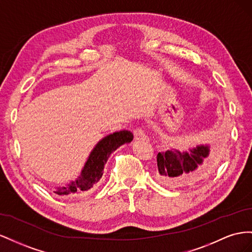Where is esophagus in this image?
<instances>
[{"label":"esophagus","instance_id":"esophagus-1","mask_svg":"<svg viewBox=\"0 0 252 252\" xmlns=\"http://www.w3.org/2000/svg\"><path fill=\"white\" fill-rule=\"evenodd\" d=\"M146 137H147V135H146V132H145V130H143V128H141V127L135 128V130H134L135 140H141V139H145Z\"/></svg>","mask_w":252,"mask_h":252}]
</instances>
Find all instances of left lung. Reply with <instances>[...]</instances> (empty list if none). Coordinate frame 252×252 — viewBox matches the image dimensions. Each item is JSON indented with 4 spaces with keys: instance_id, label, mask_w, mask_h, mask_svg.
I'll return each mask as SVG.
<instances>
[{
    "instance_id": "1",
    "label": "left lung",
    "mask_w": 252,
    "mask_h": 252,
    "mask_svg": "<svg viewBox=\"0 0 252 252\" xmlns=\"http://www.w3.org/2000/svg\"><path fill=\"white\" fill-rule=\"evenodd\" d=\"M209 145H198L187 151L170 149L157 154L156 178L163 186L176 189L199 181L212 160Z\"/></svg>"
}]
</instances>
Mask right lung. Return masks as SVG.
<instances>
[{
  "mask_svg": "<svg viewBox=\"0 0 252 252\" xmlns=\"http://www.w3.org/2000/svg\"><path fill=\"white\" fill-rule=\"evenodd\" d=\"M133 137V134L127 130L106 135L91 151L81 173L76 181H70L63 187H57L55 193L63 197H70L93 188L102 177L104 164L110 155L122 145L130 143Z\"/></svg>",
  "mask_w": 252,
  "mask_h": 252,
  "instance_id": "add662e5",
  "label": "right lung"
}]
</instances>
